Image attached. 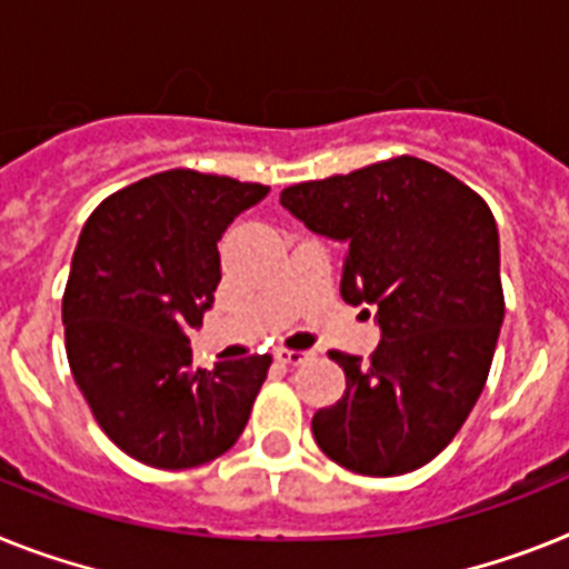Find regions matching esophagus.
<instances>
[{
  "mask_svg": "<svg viewBox=\"0 0 569 569\" xmlns=\"http://www.w3.org/2000/svg\"><path fill=\"white\" fill-rule=\"evenodd\" d=\"M274 358L280 361V365H289V367H298V365H307V361H312L315 352L312 350H277Z\"/></svg>",
  "mask_w": 569,
  "mask_h": 569,
  "instance_id": "1",
  "label": "esophagus"
}]
</instances>
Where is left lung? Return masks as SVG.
Instances as JSON below:
<instances>
[{"label": "left lung", "mask_w": 569, "mask_h": 569, "mask_svg": "<svg viewBox=\"0 0 569 569\" xmlns=\"http://www.w3.org/2000/svg\"><path fill=\"white\" fill-rule=\"evenodd\" d=\"M280 204L312 233L347 246L341 298L373 309L381 332L370 361L329 352L347 390L312 417L315 442L367 477L431 462L483 393L503 323L489 204L413 156L292 184Z\"/></svg>", "instance_id": "8db88e82"}]
</instances>
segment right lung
Here are the masks:
<instances>
[{
  "label": "right lung",
  "instance_id": "right-lung-1",
  "mask_svg": "<svg viewBox=\"0 0 569 569\" xmlns=\"http://www.w3.org/2000/svg\"><path fill=\"white\" fill-rule=\"evenodd\" d=\"M266 184L164 170L100 202L66 283L71 376L114 446L152 469H193L240 439L271 356L193 367L213 307L217 242Z\"/></svg>",
  "mask_w": 569,
  "mask_h": 569
}]
</instances>
